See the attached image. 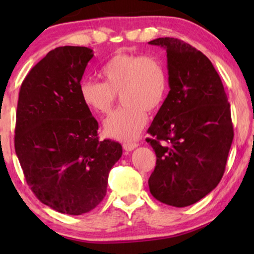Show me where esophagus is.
<instances>
[{
	"instance_id": "obj_1",
	"label": "esophagus",
	"mask_w": 254,
	"mask_h": 254,
	"mask_svg": "<svg viewBox=\"0 0 254 254\" xmlns=\"http://www.w3.org/2000/svg\"><path fill=\"white\" fill-rule=\"evenodd\" d=\"M137 145L138 144L136 143V142H127V143L123 144V147L126 151H131V150H134L135 148H137Z\"/></svg>"
}]
</instances>
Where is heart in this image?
I'll return each instance as SVG.
<instances>
[{
    "label": "heart",
    "mask_w": 254,
    "mask_h": 254,
    "mask_svg": "<svg viewBox=\"0 0 254 254\" xmlns=\"http://www.w3.org/2000/svg\"><path fill=\"white\" fill-rule=\"evenodd\" d=\"M104 82L83 79L78 92L90 110L109 114L120 93L124 106L104 123L110 137L131 141L147 124L145 111L155 112L164 102L168 78L157 59L134 53H117L100 68Z\"/></svg>",
    "instance_id": "heart-1"
}]
</instances>
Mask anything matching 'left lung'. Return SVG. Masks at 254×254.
Instances as JSON below:
<instances>
[{"mask_svg":"<svg viewBox=\"0 0 254 254\" xmlns=\"http://www.w3.org/2000/svg\"><path fill=\"white\" fill-rule=\"evenodd\" d=\"M166 51L170 91L148 133L156 166L148 180L155 199L173 207L197 202L218 185L234 140L230 104L213 64L176 39L149 41Z\"/></svg>","mask_w":254,"mask_h":254,"instance_id":"1","label":"left lung"}]
</instances>
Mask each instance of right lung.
<instances>
[{
    "label": "right lung",
    "mask_w": 254,
    "mask_h": 254,
    "mask_svg": "<svg viewBox=\"0 0 254 254\" xmlns=\"http://www.w3.org/2000/svg\"><path fill=\"white\" fill-rule=\"evenodd\" d=\"M92 50L61 46L40 60L22 83L15 150L27 185L41 202L62 214L82 215L106 195L119 142L99 141L98 123L78 86Z\"/></svg>",
    "instance_id": "right-lung-1"
}]
</instances>
